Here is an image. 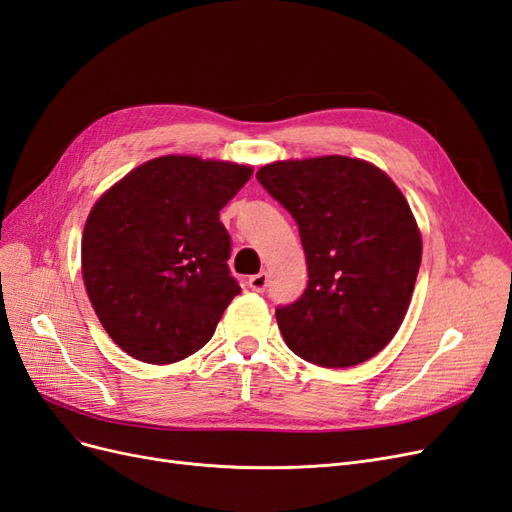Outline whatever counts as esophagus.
<instances>
[{"label":"esophagus","mask_w":512,"mask_h":512,"mask_svg":"<svg viewBox=\"0 0 512 512\" xmlns=\"http://www.w3.org/2000/svg\"><path fill=\"white\" fill-rule=\"evenodd\" d=\"M267 284H269V275H267L265 271H260V273H256V275L250 277V288H252L254 292H265Z\"/></svg>","instance_id":"obj_1"}]
</instances>
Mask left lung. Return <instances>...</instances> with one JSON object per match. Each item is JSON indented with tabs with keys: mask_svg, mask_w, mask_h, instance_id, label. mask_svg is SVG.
<instances>
[{
	"mask_svg": "<svg viewBox=\"0 0 512 512\" xmlns=\"http://www.w3.org/2000/svg\"><path fill=\"white\" fill-rule=\"evenodd\" d=\"M256 179L299 226L309 282L275 309L288 348L320 367L378 354L404 322L421 267L408 200L374 164L346 156L262 166Z\"/></svg>",
	"mask_w": 512,
	"mask_h": 512,
	"instance_id": "left-lung-1",
	"label": "left lung"
}]
</instances>
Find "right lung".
<instances>
[{
	"label": "right lung",
	"instance_id": "right-lung-1",
	"mask_svg": "<svg viewBox=\"0 0 512 512\" xmlns=\"http://www.w3.org/2000/svg\"><path fill=\"white\" fill-rule=\"evenodd\" d=\"M252 166L164 156L100 196L83 230V280L113 342L166 365L203 348L241 292L220 211Z\"/></svg>",
	"mask_w": 512,
	"mask_h": 512
}]
</instances>
